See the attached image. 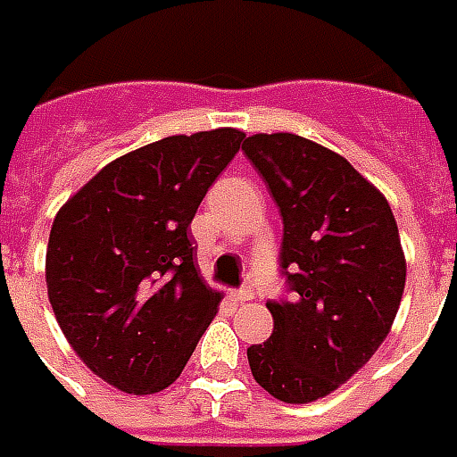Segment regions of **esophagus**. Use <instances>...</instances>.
Returning <instances> with one entry per match:
<instances>
[{
    "label": "esophagus",
    "instance_id": "obj_1",
    "mask_svg": "<svg viewBox=\"0 0 457 457\" xmlns=\"http://www.w3.org/2000/svg\"><path fill=\"white\" fill-rule=\"evenodd\" d=\"M231 295H234L236 303H248V300H253L255 293L251 290V287H241V290H234Z\"/></svg>",
    "mask_w": 457,
    "mask_h": 457
}]
</instances>
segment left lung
<instances>
[{
	"label": "left lung",
	"instance_id": "left-lung-1",
	"mask_svg": "<svg viewBox=\"0 0 457 457\" xmlns=\"http://www.w3.org/2000/svg\"><path fill=\"white\" fill-rule=\"evenodd\" d=\"M244 152L283 216L280 268L293 303H265L273 335L248 347L270 396L310 403L374 357L394 325L406 258L386 196L342 154L293 132L251 135Z\"/></svg>",
	"mask_w": 457,
	"mask_h": 457
}]
</instances>
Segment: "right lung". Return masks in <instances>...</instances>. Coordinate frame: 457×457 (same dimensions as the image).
Listing matches in <instances>:
<instances>
[{"label":"right lung","instance_id":"right-lung-1","mask_svg":"<svg viewBox=\"0 0 457 457\" xmlns=\"http://www.w3.org/2000/svg\"><path fill=\"white\" fill-rule=\"evenodd\" d=\"M245 135H171L103 170L58 209L48 303L83 364L145 396L182 374L221 303L194 263L189 226Z\"/></svg>","mask_w":457,"mask_h":457}]
</instances>
